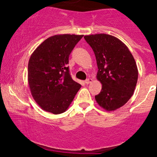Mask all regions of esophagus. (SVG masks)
<instances>
[{
	"instance_id": "1",
	"label": "esophagus",
	"mask_w": 157,
	"mask_h": 157,
	"mask_svg": "<svg viewBox=\"0 0 157 157\" xmlns=\"http://www.w3.org/2000/svg\"><path fill=\"white\" fill-rule=\"evenodd\" d=\"M91 82H92V79H91V78H89V79H87V80H86V81H85V83L88 85V84L91 83Z\"/></svg>"
}]
</instances>
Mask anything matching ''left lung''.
Wrapping results in <instances>:
<instances>
[{"label": "left lung", "mask_w": 157, "mask_h": 157, "mask_svg": "<svg viewBox=\"0 0 157 157\" xmlns=\"http://www.w3.org/2000/svg\"><path fill=\"white\" fill-rule=\"evenodd\" d=\"M96 57L97 79L102 90L95 96L107 111L120 109L130 100L136 87L138 69L128 48L120 40L106 34L84 36Z\"/></svg>", "instance_id": "8db88e82"}]
</instances>
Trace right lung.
Segmentation results:
<instances>
[{"instance_id": "right-lung-1", "label": "right lung", "mask_w": 157, "mask_h": 157, "mask_svg": "<svg viewBox=\"0 0 157 157\" xmlns=\"http://www.w3.org/2000/svg\"><path fill=\"white\" fill-rule=\"evenodd\" d=\"M82 36H52L39 45L30 57V91L37 105L47 112H65L80 89L81 85L71 78L67 64L69 55Z\"/></svg>"}]
</instances>
